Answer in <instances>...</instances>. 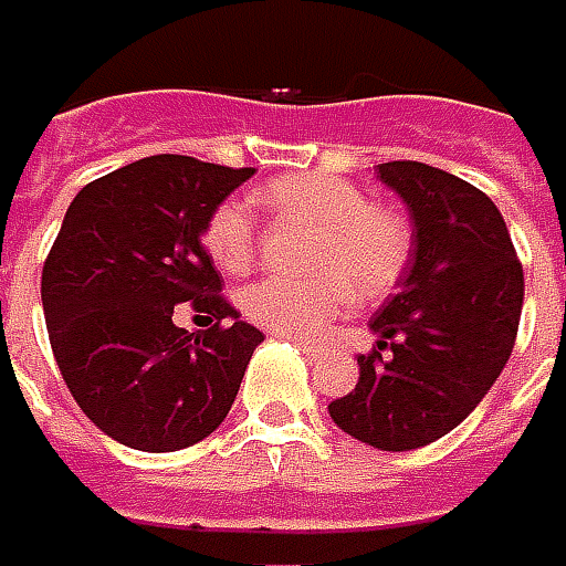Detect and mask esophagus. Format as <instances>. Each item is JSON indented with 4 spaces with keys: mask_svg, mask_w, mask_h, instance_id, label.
<instances>
[{
    "mask_svg": "<svg viewBox=\"0 0 566 566\" xmlns=\"http://www.w3.org/2000/svg\"><path fill=\"white\" fill-rule=\"evenodd\" d=\"M294 344L303 349V356H306V359H318V356H322V347H315V344H310V340H294Z\"/></svg>",
    "mask_w": 566,
    "mask_h": 566,
    "instance_id": "1",
    "label": "esophagus"
}]
</instances>
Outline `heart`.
<instances>
[{
	"label": "heart",
	"mask_w": 566,
	"mask_h": 566,
	"mask_svg": "<svg viewBox=\"0 0 566 566\" xmlns=\"http://www.w3.org/2000/svg\"><path fill=\"white\" fill-rule=\"evenodd\" d=\"M253 203L275 219L310 226L300 251L303 279H266L241 294L244 315L275 334L318 337L347 315L356 291L390 294L412 260V226L394 207L371 203L363 188L328 172L282 176L256 188ZM201 244L229 275H248L260 260V232L251 210L222 201L203 219Z\"/></svg>",
	"instance_id": "obj_1"
}]
</instances>
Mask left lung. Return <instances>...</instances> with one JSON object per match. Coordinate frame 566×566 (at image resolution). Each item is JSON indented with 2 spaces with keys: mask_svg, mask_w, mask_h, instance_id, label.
<instances>
[{
  "mask_svg": "<svg viewBox=\"0 0 566 566\" xmlns=\"http://www.w3.org/2000/svg\"><path fill=\"white\" fill-rule=\"evenodd\" d=\"M378 172L409 203L412 260L371 318L380 340L359 356L356 390L328 412L349 437L406 452L459 428L502 375L521 325L524 266L480 188L418 160Z\"/></svg>",
  "mask_w": 566,
  "mask_h": 566,
  "instance_id": "8db88e82",
  "label": "left lung"
}]
</instances>
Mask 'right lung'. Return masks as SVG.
Masks as SVG:
<instances>
[{
  "mask_svg": "<svg viewBox=\"0 0 566 566\" xmlns=\"http://www.w3.org/2000/svg\"><path fill=\"white\" fill-rule=\"evenodd\" d=\"M251 176L154 154L90 182L67 207L42 266L45 328L67 390L117 443L176 452L232 409L263 332L238 322L201 229ZM179 302L211 328L172 326Z\"/></svg>",
  "mask_w": 566,
  "mask_h": 566,
  "instance_id": "obj_1",
  "label": "right lung"
}]
</instances>
